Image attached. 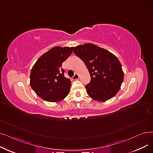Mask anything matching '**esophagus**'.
Segmentation results:
<instances>
[{"mask_svg": "<svg viewBox=\"0 0 153 153\" xmlns=\"http://www.w3.org/2000/svg\"><path fill=\"white\" fill-rule=\"evenodd\" d=\"M72 79H73L74 80H76V79H79V75H78V74L76 73V74L74 75V76L72 77Z\"/></svg>", "mask_w": 153, "mask_h": 153, "instance_id": "esophagus-1", "label": "esophagus"}]
</instances>
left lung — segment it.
<instances>
[{"instance_id": "left-lung-1", "label": "left lung", "mask_w": 153, "mask_h": 153, "mask_svg": "<svg viewBox=\"0 0 153 153\" xmlns=\"http://www.w3.org/2000/svg\"><path fill=\"white\" fill-rule=\"evenodd\" d=\"M73 51L84 62L91 75V81L85 85L87 94L100 102L114 97L124 77L121 63L116 56L91 43L77 46Z\"/></svg>"}]
</instances>
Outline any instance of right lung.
I'll return each mask as SVG.
<instances>
[{"instance_id":"1","label":"right lung","mask_w":153,"mask_h":153,"mask_svg":"<svg viewBox=\"0 0 153 153\" xmlns=\"http://www.w3.org/2000/svg\"><path fill=\"white\" fill-rule=\"evenodd\" d=\"M72 50L73 47L56 46L36 61L30 73V85L39 97L56 102L68 95L71 82L64 76L62 63L71 54Z\"/></svg>"}]
</instances>
